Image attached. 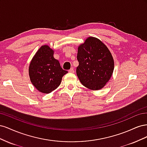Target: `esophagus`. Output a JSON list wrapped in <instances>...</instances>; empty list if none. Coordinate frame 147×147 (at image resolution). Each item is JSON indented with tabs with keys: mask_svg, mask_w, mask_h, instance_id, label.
Here are the masks:
<instances>
[{
	"mask_svg": "<svg viewBox=\"0 0 147 147\" xmlns=\"http://www.w3.org/2000/svg\"><path fill=\"white\" fill-rule=\"evenodd\" d=\"M74 69L73 68V67H72V68H70V69H69V72H70V73H74Z\"/></svg>",
	"mask_w": 147,
	"mask_h": 147,
	"instance_id": "obj_1",
	"label": "esophagus"
}]
</instances>
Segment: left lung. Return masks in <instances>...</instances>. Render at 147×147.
Instances as JSON below:
<instances>
[{"label":"left lung","mask_w":147,"mask_h":147,"mask_svg":"<svg viewBox=\"0 0 147 147\" xmlns=\"http://www.w3.org/2000/svg\"><path fill=\"white\" fill-rule=\"evenodd\" d=\"M77 75L83 86L91 90L103 88L112 77L114 61L112 54L99 39L90 37L78 48Z\"/></svg>","instance_id":"left-lung-1"}]
</instances>
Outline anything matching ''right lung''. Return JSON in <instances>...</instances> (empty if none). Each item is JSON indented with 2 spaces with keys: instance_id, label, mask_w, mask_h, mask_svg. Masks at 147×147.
<instances>
[{
  "instance_id": "obj_1",
  "label": "right lung",
  "mask_w": 147,
  "mask_h": 147,
  "mask_svg": "<svg viewBox=\"0 0 147 147\" xmlns=\"http://www.w3.org/2000/svg\"><path fill=\"white\" fill-rule=\"evenodd\" d=\"M53 55L54 51L50 47L42 46L33 57L29 67L31 83L38 91L45 94L56 90L60 85L62 78L68 72L62 69Z\"/></svg>"
}]
</instances>
